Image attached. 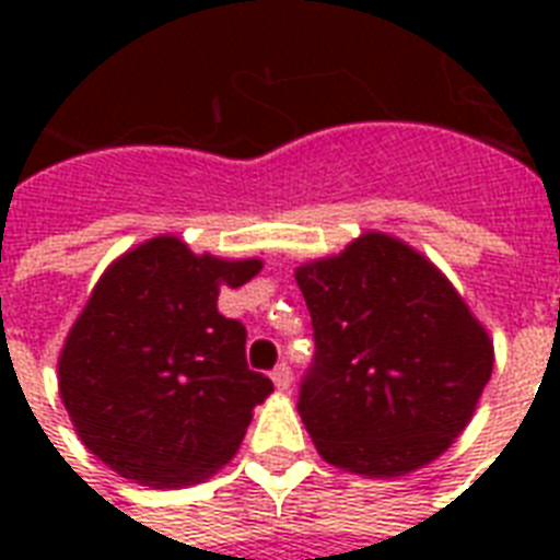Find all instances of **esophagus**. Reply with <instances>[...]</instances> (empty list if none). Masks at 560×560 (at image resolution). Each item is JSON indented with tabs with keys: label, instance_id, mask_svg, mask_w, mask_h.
Segmentation results:
<instances>
[{
	"label": "esophagus",
	"instance_id": "obj_1",
	"mask_svg": "<svg viewBox=\"0 0 560 560\" xmlns=\"http://www.w3.org/2000/svg\"><path fill=\"white\" fill-rule=\"evenodd\" d=\"M272 383H276V389H290V381H293V374H290V366L288 363H279V366L272 369Z\"/></svg>",
	"mask_w": 560,
	"mask_h": 560
}]
</instances>
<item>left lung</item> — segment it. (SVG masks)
<instances>
[{
	"mask_svg": "<svg viewBox=\"0 0 560 560\" xmlns=\"http://www.w3.org/2000/svg\"><path fill=\"white\" fill-rule=\"evenodd\" d=\"M316 358L299 416L328 465L407 477L451 447L494 369V340L451 279L398 237L363 232L296 267Z\"/></svg>",
	"mask_w": 560,
	"mask_h": 560,
	"instance_id": "1",
	"label": "left lung"
}]
</instances>
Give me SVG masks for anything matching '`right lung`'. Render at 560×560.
Wrapping results in <instances>:
<instances>
[{
	"label": "right lung",
	"instance_id": "add662e5",
	"mask_svg": "<svg viewBox=\"0 0 560 560\" xmlns=\"http://www.w3.org/2000/svg\"><path fill=\"white\" fill-rule=\"evenodd\" d=\"M261 267L160 235L118 255L92 288L57 386L83 447L118 477L186 488L235 456L272 383L249 372L246 328L220 314L218 296Z\"/></svg>",
	"mask_w": 560,
	"mask_h": 560
}]
</instances>
